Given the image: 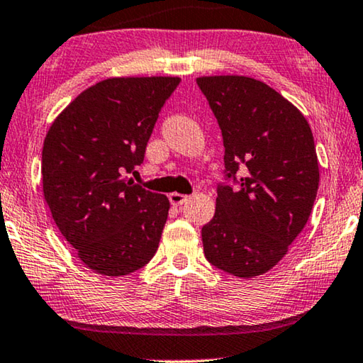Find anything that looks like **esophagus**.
Wrapping results in <instances>:
<instances>
[{
    "label": "esophagus",
    "instance_id": "1",
    "mask_svg": "<svg viewBox=\"0 0 363 363\" xmlns=\"http://www.w3.org/2000/svg\"><path fill=\"white\" fill-rule=\"evenodd\" d=\"M187 200V196H184V194H179V192H171L169 194V202L172 205H176V207H181V205L186 202Z\"/></svg>",
    "mask_w": 363,
    "mask_h": 363
}]
</instances>
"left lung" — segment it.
<instances>
[{
  "label": "left lung",
  "instance_id": "left-lung-1",
  "mask_svg": "<svg viewBox=\"0 0 363 363\" xmlns=\"http://www.w3.org/2000/svg\"><path fill=\"white\" fill-rule=\"evenodd\" d=\"M197 86L225 147L216 210L202 228L205 257L236 277H256L285 256L310 218L320 186L315 140L303 113L262 81L203 77Z\"/></svg>",
  "mask_w": 363,
  "mask_h": 363
}]
</instances>
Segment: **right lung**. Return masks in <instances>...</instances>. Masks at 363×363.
<instances>
[{"instance_id": "add662e5", "label": "right lung", "mask_w": 363, "mask_h": 363, "mask_svg": "<svg viewBox=\"0 0 363 363\" xmlns=\"http://www.w3.org/2000/svg\"><path fill=\"white\" fill-rule=\"evenodd\" d=\"M179 78H111L81 93L48 130L43 197L53 220L94 272L121 277L158 250L169 212L163 194L128 179Z\"/></svg>"}]
</instances>
